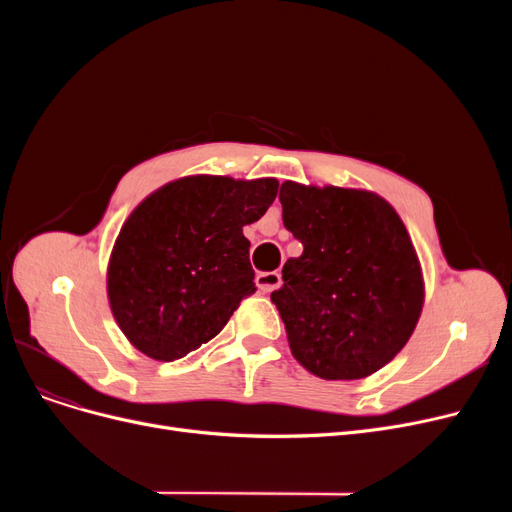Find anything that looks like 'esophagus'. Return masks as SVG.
I'll list each match as a JSON object with an SVG mask.
<instances>
[{"mask_svg":"<svg viewBox=\"0 0 512 512\" xmlns=\"http://www.w3.org/2000/svg\"><path fill=\"white\" fill-rule=\"evenodd\" d=\"M255 282H257V288L261 292H272V290L280 288L282 276L278 272H261V274H257Z\"/></svg>","mask_w":512,"mask_h":512,"instance_id":"34e87169","label":"esophagus"}]
</instances>
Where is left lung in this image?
Instances as JSON below:
<instances>
[{
  "instance_id": "left-lung-1",
  "label": "left lung",
  "mask_w": 512,
  "mask_h": 512,
  "mask_svg": "<svg viewBox=\"0 0 512 512\" xmlns=\"http://www.w3.org/2000/svg\"><path fill=\"white\" fill-rule=\"evenodd\" d=\"M286 230L301 257L272 292L290 351L321 380H361L390 363L423 309V276L394 207L357 188H280Z\"/></svg>"
}]
</instances>
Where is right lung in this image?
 <instances>
[{"label":"right lung","instance_id":"right-lung-1","mask_svg":"<svg viewBox=\"0 0 512 512\" xmlns=\"http://www.w3.org/2000/svg\"><path fill=\"white\" fill-rule=\"evenodd\" d=\"M276 195V178L186 176L128 215L107 265V299L134 348L174 361L222 332L257 290L242 228Z\"/></svg>","mask_w":512,"mask_h":512}]
</instances>
